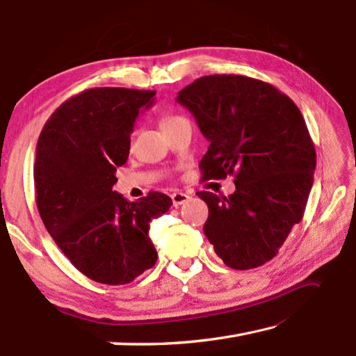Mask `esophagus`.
<instances>
[{"mask_svg":"<svg viewBox=\"0 0 356 356\" xmlns=\"http://www.w3.org/2000/svg\"><path fill=\"white\" fill-rule=\"evenodd\" d=\"M171 199H172V205H174V207H179V205L185 204V202H188V199H190V196H188L186 193L177 191V193H172V194H171Z\"/></svg>","mask_w":356,"mask_h":356,"instance_id":"1","label":"esophagus"}]
</instances>
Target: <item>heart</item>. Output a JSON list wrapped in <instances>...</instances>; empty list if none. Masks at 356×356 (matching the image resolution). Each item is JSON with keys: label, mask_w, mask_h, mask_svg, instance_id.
Segmentation results:
<instances>
[{"label": "heart", "mask_w": 356, "mask_h": 356, "mask_svg": "<svg viewBox=\"0 0 356 356\" xmlns=\"http://www.w3.org/2000/svg\"><path fill=\"white\" fill-rule=\"evenodd\" d=\"M184 120H186V118H184L182 115L172 114V113H166V114H163L162 117H160V127H162L163 131H168L170 128L176 127L177 123L184 122Z\"/></svg>", "instance_id": "b5f03b06"}]
</instances>
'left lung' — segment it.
<instances>
[{
    "label": "left lung",
    "instance_id": "left-lung-1",
    "mask_svg": "<svg viewBox=\"0 0 356 356\" xmlns=\"http://www.w3.org/2000/svg\"><path fill=\"white\" fill-rule=\"evenodd\" d=\"M176 100L210 142L200 160L204 180L236 177L232 196L197 193L216 254L236 270L273 259L302 219L316 168L301 111L268 83L234 74L200 76Z\"/></svg>",
    "mask_w": 356,
    "mask_h": 356
}]
</instances>
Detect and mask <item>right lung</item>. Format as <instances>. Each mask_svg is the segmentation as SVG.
I'll return each instance as SVG.
<instances>
[{
    "label": "right lung",
    "instance_id": "1",
    "mask_svg": "<svg viewBox=\"0 0 356 356\" xmlns=\"http://www.w3.org/2000/svg\"><path fill=\"white\" fill-rule=\"evenodd\" d=\"M154 95L88 89L55 109L38 138L33 180L41 220L72 266L95 282L128 284L157 261L149 224L172 200L152 191L128 202L113 191L136 118Z\"/></svg>",
    "mask_w": 356,
    "mask_h": 356
}]
</instances>
